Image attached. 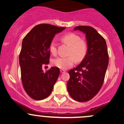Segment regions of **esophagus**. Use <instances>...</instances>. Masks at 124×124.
<instances>
[{
	"mask_svg": "<svg viewBox=\"0 0 124 124\" xmlns=\"http://www.w3.org/2000/svg\"><path fill=\"white\" fill-rule=\"evenodd\" d=\"M60 72L62 73H62H64V72H65V70H60Z\"/></svg>",
	"mask_w": 124,
	"mask_h": 124,
	"instance_id": "obj_1",
	"label": "esophagus"
}]
</instances>
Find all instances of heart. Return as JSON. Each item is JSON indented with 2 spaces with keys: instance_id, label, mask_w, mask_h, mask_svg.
<instances>
[{
  "instance_id": "b5f03b06",
  "label": "heart",
  "mask_w": 124,
  "mask_h": 124,
  "mask_svg": "<svg viewBox=\"0 0 124 124\" xmlns=\"http://www.w3.org/2000/svg\"><path fill=\"white\" fill-rule=\"evenodd\" d=\"M62 41L70 46L68 57H60L53 60L54 66L62 70H66L74 64L75 59L76 62H80L84 59L87 51V45L85 41L81 39L80 37L73 33L65 34L62 38ZM50 53L54 56L57 54V48L54 42L49 45Z\"/></svg>"
}]
</instances>
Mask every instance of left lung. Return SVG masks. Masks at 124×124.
<instances>
[{
	"instance_id": "left-lung-1",
	"label": "left lung",
	"mask_w": 124,
	"mask_h": 124,
	"mask_svg": "<svg viewBox=\"0 0 124 124\" xmlns=\"http://www.w3.org/2000/svg\"><path fill=\"white\" fill-rule=\"evenodd\" d=\"M77 30L85 34L87 52L80 64L69 71L70 78L67 86L74 100L86 102L94 98L103 85L109 54L106 41L94 28L79 26L74 28Z\"/></svg>"
}]
</instances>
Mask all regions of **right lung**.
Returning a JSON list of instances; mask_svg holds the SVG:
<instances>
[{"instance_id": "add662e5", "label": "right lung", "mask_w": 124, "mask_h": 124, "mask_svg": "<svg viewBox=\"0 0 124 124\" xmlns=\"http://www.w3.org/2000/svg\"><path fill=\"white\" fill-rule=\"evenodd\" d=\"M65 27L42 23L36 26L23 39L19 59L23 87L27 95L35 100L49 97L60 75L53 67L44 72L42 67L49 64V45L55 34Z\"/></svg>"}]
</instances>
